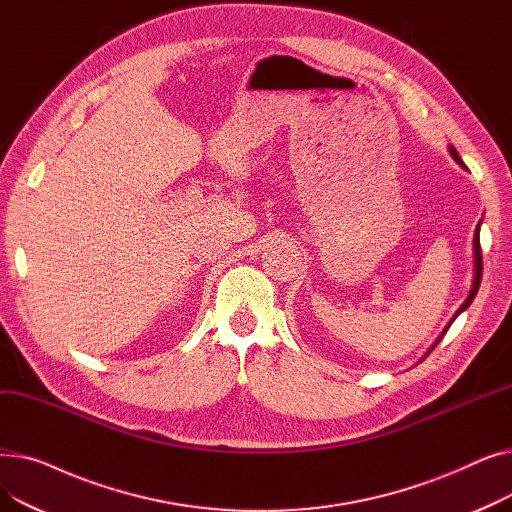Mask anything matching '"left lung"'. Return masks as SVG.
Masks as SVG:
<instances>
[{"label": "left lung", "instance_id": "obj_1", "mask_svg": "<svg viewBox=\"0 0 512 512\" xmlns=\"http://www.w3.org/2000/svg\"><path fill=\"white\" fill-rule=\"evenodd\" d=\"M450 153H452V157H454L456 161H459V164H461V166L465 168V164H463V159L459 157V153H456V151H454V147H450ZM473 247H475V278H473V288H471V292H469V297H467V301L463 303V307H461L459 311H456V315H459L461 311H465V309H467V307H469V305L473 303V299H475V294H477V290H479V282H481V272H483V259H481V245H479V226H477V230H475V238H473ZM456 315L452 317V321L456 319ZM452 321H450V324H452ZM450 324L446 326L444 334L448 332ZM444 334H442V336H444ZM440 340H442V338H440ZM440 340H438V342H440ZM438 342H436V344H438ZM436 344H434V346H436Z\"/></svg>", "mask_w": 512, "mask_h": 512}]
</instances>
